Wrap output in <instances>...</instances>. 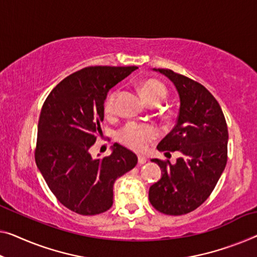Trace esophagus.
<instances>
[{
  "instance_id": "34e87169",
  "label": "esophagus",
  "mask_w": 257,
  "mask_h": 257,
  "mask_svg": "<svg viewBox=\"0 0 257 257\" xmlns=\"http://www.w3.org/2000/svg\"><path fill=\"white\" fill-rule=\"evenodd\" d=\"M147 157L145 156H139V164H141V165H143V164L147 163Z\"/></svg>"
}]
</instances>
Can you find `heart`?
I'll list each match as a JSON object with an SVG mask.
<instances>
[{
  "label": "heart",
  "instance_id": "obj_1",
  "mask_svg": "<svg viewBox=\"0 0 257 257\" xmlns=\"http://www.w3.org/2000/svg\"><path fill=\"white\" fill-rule=\"evenodd\" d=\"M141 92L143 98L150 105L155 102L160 104L166 97L165 85L157 79H148L142 83ZM116 97L117 91H114L106 99L104 105L106 115L110 116L115 113ZM157 136H158V132L153 125L136 123V122H129L118 132V141L135 151L145 150L149 143L155 141Z\"/></svg>",
  "mask_w": 257,
  "mask_h": 257
}]
</instances>
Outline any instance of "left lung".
<instances>
[{"instance_id":"8db88e82","label":"left lung","mask_w":257,"mask_h":257,"mask_svg":"<svg viewBox=\"0 0 257 257\" xmlns=\"http://www.w3.org/2000/svg\"><path fill=\"white\" fill-rule=\"evenodd\" d=\"M153 70L170 78L180 97L177 123L157 149L181 156L175 164L152 159L162 168V178L150 187L149 200L159 212L180 216L204 203L224 172L227 124L216 98L202 84L170 69Z\"/></svg>"}]
</instances>
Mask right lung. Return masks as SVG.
<instances>
[{"mask_svg":"<svg viewBox=\"0 0 257 257\" xmlns=\"http://www.w3.org/2000/svg\"><path fill=\"white\" fill-rule=\"evenodd\" d=\"M137 67H87L57 84L41 108L37 166L60 203L76 213L93 216L113 205L117 178L137 164L134 152L115 143L110 156L92 158L101 132L108 91Z\"/></svg>","mask_w":257,"mask_h":257,"instance_id":"right-lung-1","label":"right lung"}]
</instances>
